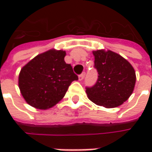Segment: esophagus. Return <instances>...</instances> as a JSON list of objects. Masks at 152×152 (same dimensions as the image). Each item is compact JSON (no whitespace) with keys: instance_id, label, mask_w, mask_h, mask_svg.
<instances>
[{"instance_id":"1","label":"esophagus","mask_w":152,"mask_h":152,"mask_svg":"<svg viewBox=\"0 0 152 152\" xmlns=\"http://www.w3.org/2000/svg\"><path fill=\"white\" fill-rule=\"evenodd\" d=\"M85 73L84 72V73H82L79 76V81H82L83 79H84V78H85Z\"/></svg>"}]
</instances>
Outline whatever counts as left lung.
<instances>
[{"label":"left lung","instance_id":"1","mask_svg":"<svg viewBox=\"0 0 152 152\" xmlns=\"http://www.w3.org/2000/svg\"><path fill=\"white\" fill-rule=\"evenodd\" d=\"M98 72L96 85L86 89L91 102L106 108L121 106L132 95L136 82L134 67L119 54L110 50L92 51Z\"/></svg>","mask_w":152,"mask_h":152}]
</instances>
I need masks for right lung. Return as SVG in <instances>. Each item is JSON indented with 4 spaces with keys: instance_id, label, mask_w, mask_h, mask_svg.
<instances>
[{
    "instance_id": "1",
    "label": "right lung",
    "mask_w": 152,
    "mask_h": 152,
    "mask_svg": "<svg viewBox=\"0 0 152 152\" xmlns=\"http://www.w3.org/2000/svg\"><path fill=\"white\" fill-rule=\"evenodd\" d=\"M66 51L50 49L34 57L21 68L18 87L25 102L33 107L46 110L64 97L78 76L64 61Z\"/></svg>"
}]
</instances>
